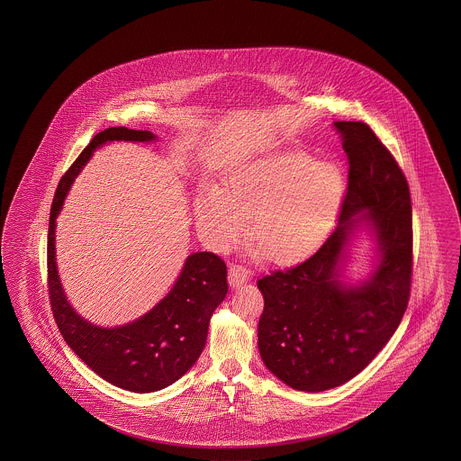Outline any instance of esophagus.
Returning <instances> with one entry per match:
<instances>
[{
  "instance_id": "esophagus-1",
  "label": "esophagus",
  "mask_w": 461,
  "mask_h": 461,
  "mask_svg": "<svg viewBox=\"0 0 461 461\" xmlns=\"http://www.w3.org/2000/svg\"><path fill=\"white\" fill-rule=\"evenodd\" d=\"M250 277V272L247 267L240 266V264H231L230 270H228V280L231 287H238L243 282H247Z\"/></svg>"
}]
</instances>
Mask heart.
I'll return each instance as SVG.
<instances>
[{
    "label": "heart",
    "instance_id": "obj_1",
    "mask_svg": "<svg viewBox=\"0 0 461 461\" xmlns=\"http://www.w3.org/2000/svg\"><path fill=\"white\" fill-rule=\"evenodd\" d=\"M343 174L333 162H314L303 149L257 157L235 168L223 189L195 197V218L212 247L235 243L253 216L251 233L276 264L297 260L316 247L335 218Z\"/></svg>",
    "mask_w": 461,
    "mask_h": 461
}]
</instances>
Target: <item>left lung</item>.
Returning a JSON list of instances; mask_svg holds the SVG:
<instances>
[{
	"label": "left lung",
	"instance_id": "obj_1",
	"mask_svg": "<svg viewBox=\"0 0 461 461\" xmlns=\"http://www.w3.org/2000/svg\"><path fill=\"white\" fill-rule=\"evenodd\" d=\"M348 157L338 226L297 266L258 279L264 312L258 349L267 368L295 391L321 392L358 375L404 316L412 279V206L404 172L363 122H336ZM376 231L381 258L358 286L337 280L359 220Z\"/></svg>",
	"mask_w": 461,
	"mask_h": 461
}]
</instances>
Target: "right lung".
<instances>
[{"instance_id": "right-lung-1", "label": "right lung", "mask_w": 461, "mask_h": 461, "mask_svg": "<svg viewBox=\"0 0 461 461\" xmlns=\"http://www.w3.org/2000/svg\"><path fill=\"white\" fill-rule=\"evenodd\" d=\"M154 133L112 126L99 131L74 160L57 185L47 235V282L57 328L70 349L95 374L125 391L166 389L194 365L206 345L211 314L228 293L226 264L211 253L187 257L170 293L137 321L120 328H99L84 321L62 291L56 266V218L70 184L93 152L106 141H149Z\"/></svg>"}]
</instances>
